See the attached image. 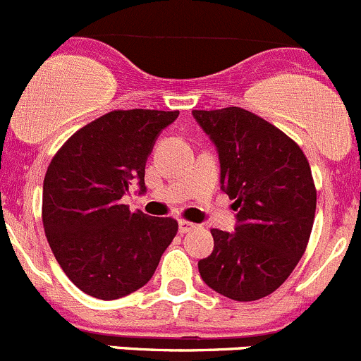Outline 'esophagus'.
Returning a JSON list of instances; mask_svg holds the SVG:
<instances>
[{
  "label": "esophagus",
  "mask_w": 361,
  "mask_h": 361,
  "mask_svg": "<svg viewBox=\"0 0 361 361\" xmlns=\"http://www.w3.org/2000/svg\"><path fill=\"white\" fill-rule=\"evenodd\" d=\"M195 228H196L195 223H189V221H184V219L179 221V231H180V233H188V231L195 230Z\"/></svg>",
  "instance_id": "1"
}]
</instances>
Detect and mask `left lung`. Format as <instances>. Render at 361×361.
Returning <instances> with one entry per match:
<instances>
[{"label": "left lung", "instance_id": "left-lung-1", "mask_svg": "<svg viewBox=\"0 0 361 361\" xmlns=\"http://www.w3.org/2000/svg\"><path fill=\"white\" fill-rule=\"evenodd\" d=\"M192 117L216 145L221 189L237 212L235 231L212 230L200 276L231 300H259L290 277L309 242L316 212L309 161L290 137L244 109L192 110Z\"/></svg>", "mask_w": 361, "mask_h": 361}]
</instances>
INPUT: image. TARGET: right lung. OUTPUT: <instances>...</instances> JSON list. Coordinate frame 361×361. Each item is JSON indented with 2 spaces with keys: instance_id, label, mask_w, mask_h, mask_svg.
Here are the masks:
<instances>
[{
  "instance_id": "right-lung-1",
  "label": "right lung",
  "mask_w": 361,
  "mask_h": 361,
  "mask_svg": "<svg viewBox=\"0 0 361 361\" xmlns=\"http://www.w3.org/2000/svg\"><path fill=\"white\" fill-rule=\"evenodd\" d=\"M179 112L114 110L78 130L49 165L42 217L68 279L91 297L116 300L151 281L177 233L172 217L123 205L131 182L145 188V163Z\"/></svg>"
}]
</instances>
